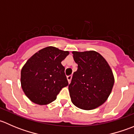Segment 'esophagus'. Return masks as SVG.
<instances>
[{
  "instance_id": "1",
  "label": "esophagus",
  "mask_w": 134,
  "mask_h": 134,
  "mask_svg": "<svg viewBox=\"0 0 134 134\" xmlns=\"http://www.w3.org/2000/svg\"><path fill=\"white\" fill-rule=\"evenodd\" d=\"M67 80H68L69 83H70V82H71V79H72V76H71V75L67 76Z\"/></svg>"
}]
</instances>
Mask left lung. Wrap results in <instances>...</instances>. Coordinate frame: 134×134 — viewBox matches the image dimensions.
Listing matches in <instances>:
<instances>
[{
	"instance_id": "left-lung-1",
	"label": "left lung",
	"mask_w": 134,
	"mask_h": 134,
	"mask_svg": "<svg viewBox=\"0 0 134 134\" xmlns=\"http://www.w3.org/2000/svg\"><path fill=\"white\" fill-rule=\"evenodd\" d=\"M78 69L69 86L73 104L85 110L95 109L103 104L111 92L114 76L106 60L93 51H73Z\"/></svg>"
}]
</instances>
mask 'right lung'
Masks as SVG:
<instances>
[{"label":"right lung","mask_w":134,"mask_h":134,"mask_svg":"<svg viewBox=\"0 0 134 134\" xmlns=\"http://www.w3.org/2000/svg\"><path fill=\"white\" fill-rule=\"evenodd\" d=\"M54 47L40 50L30 58L21 72V87L32 102L45 105L53 102L69 83L61 62L69 55Z\"/></svg>","instance_id":"1"}]
</instances>
